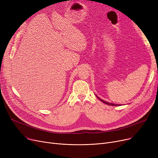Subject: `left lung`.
<instances>
[{"instance_id": "8db88e82", "label": "left lung", "mask_w": 158, "mask_h": 158, "mask_svg": "<svg viewBox=\"0 0 158 158\" xmlns=\"http://www.w3.org/2000/svg\"><path fill=\"white\" fill-rule=\"evenodd\" d=\"M98 98L99 99V100H100L101 101H102L103 103H104V104H107V105H110V106H120V104H112V103H110V102H106V101H103V100H102V99H101V98H99L98 97Z\"/></svg>"}]
</instances>
